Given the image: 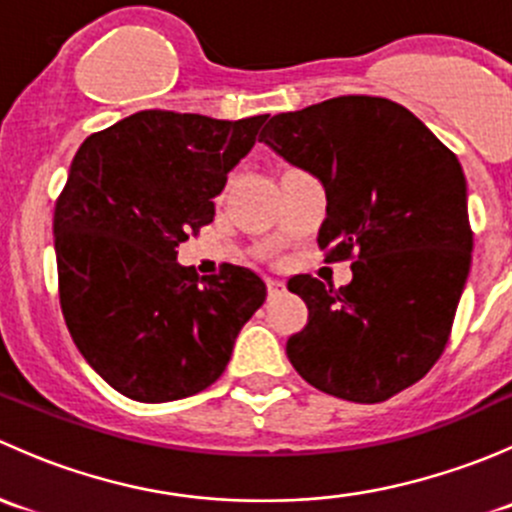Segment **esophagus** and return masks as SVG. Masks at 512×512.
<instances>
[{"label":"esophagus","instance_id":"obj_1","mask_svg":"<svg viewBox=\"0 0 512 512\" xmlns=\"http://www.w3.org/2000/svg\"><path fill=\"white\" fill-rule=\"evenodd\" d=\"M280 292H282V282L280 280H272V277H270V280H267V297L275 299Z\"/></svg>","mask_w":512,"mask_h":512}]
</instances>
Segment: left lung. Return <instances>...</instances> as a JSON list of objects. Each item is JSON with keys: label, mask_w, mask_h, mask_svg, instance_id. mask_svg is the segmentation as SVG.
Wrapping results in <instances>:
<instances>
[{"label": "left lung", "mask_w": 512, "mask_h": 512, "mask_svg": "<svg viewBox=\"0 0 512 512\" xmlns=\"http://www.w3.org/2000/svg\"><path fill=\"white\" fill-rule=\"evenodd\" d=\"M260 141L317 175L327 218L317 245L352 260V282H287L309 309L287 356L314 389L379 404L431 371L471 270L466 175L451 148L396 101L337 96L277 113Z\"/></svg>", "instance_id": "obj_1"}]
</instances>
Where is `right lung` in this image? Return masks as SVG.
<instances>
[{"instance_id":"1","label":"right lung","mask_w":512,"mask_h":512,"mask_svg":"<svg viewBox=\"0 0 512 512\" xmlns=\"http://www.w3.org/2000/svg\"><path fill=\"white\" fill-rule=\"evenodd\" d=\"M267 116L138 111L91 133L56 200L59 302L103 381L160 404L220 379L267 287L247 267L200 280L178 245L215 218L213 198Z\"/></svg>"}]
</instances>
